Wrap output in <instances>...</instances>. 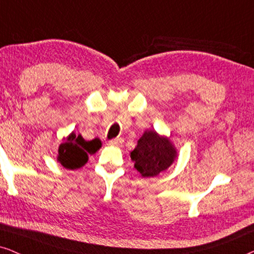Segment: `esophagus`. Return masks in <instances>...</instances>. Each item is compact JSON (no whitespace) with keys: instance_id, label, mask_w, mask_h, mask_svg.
<instances>
[{"instance_id":"esophagus-1","label":"esophagus","mask_w":254,"mask_h":254,"mask_svg":"<svg viewBox=\"0 0 254 254\" xmlns=\"http://www.w3.org/2000/svg\"><path fill=\"white\" fill-rule=\"evenodd\" d=\"M124 142V140L121 137H116V138H112V140L109 141V144L110 145H119Z\"/></svg>"}]
</instances>
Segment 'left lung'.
Instances as JSON below:
<instances>
[{
    "mask_svg": "<svg viewBox=\"0 0 254 254\" xmlns=\"http://www.w3.org/2000/svg\"><path fill=\"white\" fill-rule=\"evenodd\" d=\"M177 157L176 149L170 140L159 136L154 130L145 131L130 152L135 169L142 177H155L172 164Z\"/></svg>",
    "mask_w": 254,
    "mask_h": 254,
    "instance_id": "obj_1",
    "label": "left lung"
}]
</instances>
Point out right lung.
Wrapping results in <instances>:
<instances>
[{
    "instance_id": "1",
    "label": "right lung",
    "mask_w": 254,
    "mask_h": 254,
    "mask_svg": "<svg viewBox=\"0 0 254 254\" xmlns=\"http://www.w3.org/2000/svg\"><path fill=\"white\" fill-rule=\"evenodd\" d=\"M100 144L102 143L98 138L85 141L81 135L71 133L59 147L58 161L65 169H79L88 162V154L96 152L100 148Z\"/></svg>"
}]
</instances>
